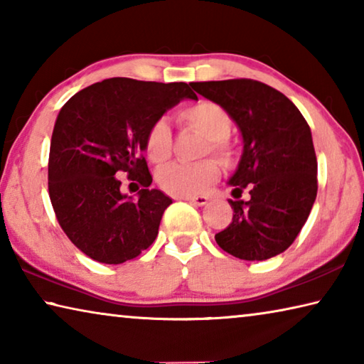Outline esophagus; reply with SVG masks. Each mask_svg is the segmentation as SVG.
I'll use <instances>...</instances> for the list:
<instances>
[{
    "label": "esophagus",
    "mask_w": 364,
    "mask_h": 364,
    "mask_svg": "<svg viewBox=\"0 0 364 364\" xmlns=\"http://www.w3.org/2000/svg\"><path fill=\"white\" fill-rule=\"evenodd\" d=\"M186 199L191 202V204L199 205V207L205 205L208 202V197H205V196H191V197H186Z\"/></svg>",
    "instance_id": "esophagus-1"
}]
</instances>
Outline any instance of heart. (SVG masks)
Segmentation results:
<instances>
[{"instance_id":"obj_1","label":"heart","mask_w":364,"mask_h":364,"mask_svg":"<svg viewBox=\"0 0 364 364\" xmlns=\"http://www.w3.org/2000/svg\"><path fill=\"white\" fill-rule=\"evenodd\" d=\"M178 120L191 130L200 133L210 143V151L228 159L231 156V144L228 134L231 132L232 119L230 112L213 101H197L178 112ZM171 130L167 120H157L146 136V152L154 164L167 162L171 156ZM220 164L208 159L197 164H170L159 170L157 181L165 193L176 197L200 194L217 181Z\"/></svg>"}]
</instances>
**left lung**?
<instances>
[{
  "label": "left lung",
  "mask_w": 364,
  "mask_h": 364,
  "mask_svg": "<svg viewBox=\"0 0 364 364\" xmlns=\"http://www.w3.org/2000/svg\"><path fill=\"white\" fill-rule=\"evenodd\" d=\"M197 93L230 112L242 136V156L228 184L247 187L249 201L230 199L232 221L215 241L232 257L268 260L299 236L318 191L311 132L295 104L257 80L193 83Z\"/></svg>",
  "instance_id": "obj_1"
}]
</instances>
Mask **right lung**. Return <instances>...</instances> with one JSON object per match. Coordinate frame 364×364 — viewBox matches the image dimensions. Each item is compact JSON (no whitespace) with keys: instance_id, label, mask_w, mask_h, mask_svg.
Instances as JSON below:
<instances>
[{"instance_id":"1","label":"right lung","mask_w":364,"mask_h":364,"mask_svg":"<svg viewBox=\"0 0 364 364\" xmlns=\"http://www.w3.org/2000/svg\"><path fill=\"white\" fill-rule=\"evenodd\" d=\"M183 100H197L188 83L117 77L78 91L59 110L49 147V199L60 228L85 255L120 264L156 241L171 199L149 189L146 136ZM120 173L144 186L138 200L121 193Z\"/></svg>"}]
</instances>
